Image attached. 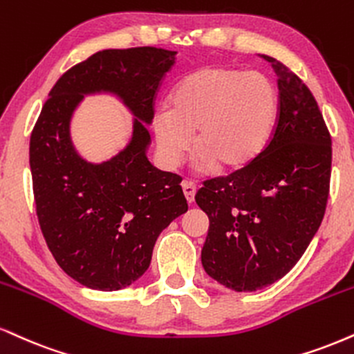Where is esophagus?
<instances>
[{
	"label": "esophagus",
	"instance_id": "1",
	"mask_svg": "<svg viewBox=\"0 0 354 354\" xmlns=\"http://www.w3.org/2000/svg\"><path fill=\"white\" fill-rule=\"evenodd\" d=\"M183 193H185L186 199H188L189 204L194 203V196H196V191H198V188H196V185L193 181H183Z\"/></svg>",
	"mask_w": 354,
	"mask_h": 354
}]
</instances>
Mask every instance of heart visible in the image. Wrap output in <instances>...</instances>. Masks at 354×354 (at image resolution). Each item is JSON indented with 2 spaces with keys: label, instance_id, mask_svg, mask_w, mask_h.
<instances>
[{
  "label": "heart",
  "instance_id": "heart-1",
  "mask_svg": "<svg viewBox=\"0 0 354 354\" xmlns=\"http://www.w3.org/2000/svg\"><path fill=\"white\" fill-rule=\"evenodd\" d=\"M277 97L257 72L206 67L183 79L168 99V112L153 118L156 145L169 166L196 148L203 166L239 171L263 151L274 129Z\"/></svg>",
  "mask_w": 354,
  "mask_h": 354
}]
</instances>
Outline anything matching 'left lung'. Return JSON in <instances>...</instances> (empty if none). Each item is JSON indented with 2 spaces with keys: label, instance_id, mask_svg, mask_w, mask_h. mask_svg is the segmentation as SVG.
Returning <instances> with one entry per match:
<instances>
[{
  "label": "left lung",
  "instance_id": "1",
  "mask_svg": "<svg viewBox=\"0 0 354 354\" xmlns=\"http://www.w3.org/2000/svg\"><path fill=\"white\" fill-rule=\"evenodd\" d=\"M279 85L270 138L252 163L204 181L196 203L209 218L201 261L236 292L261 290L293 269L325 216L331 136L313 93L269 55Z\"/></svg>",
  "mask_w": 354,
  "mask_h": 354
}]
</instances>
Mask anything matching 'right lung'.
Returning a JSON list of instances; mask_svg holds the SVG:
<instances>
[{
  "label": "right lung",
  "mask_w": 354,
  "mask_h": 354,
  "mask_svg": "<svg viewBox=\"0 0 354 354\" xmlns=\"http://www.w3.org/2000/svg\"><path fill=\"white\" fill-rule=\"evenodd\" d=\"M176 53L105 49L64 72L29 143L32 193L42 236L61 269L95 290H118L150 267L160 232L188 211L181 176L148 161L155 100ZM118 93L136 116L134 138L110 162L91 165L73 151L70 115L84 93Z\"/></svg>",
  "instance_id": "add662e5"
}]
</instances>
